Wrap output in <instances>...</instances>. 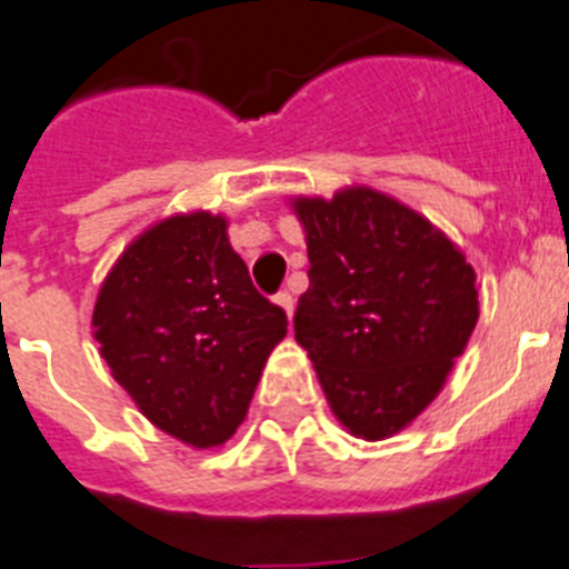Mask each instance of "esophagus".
<instances>
[{
  "mask_svg": "<svg viewBox=\"0 0 569 569\" xmlns=\"http://www.w3.org/2000/svg\"><path fill=\"white\" fill-rule=\"evenodd\" d=\"M274 303H277V307H280V309H283L286 318L292 321V315H295V298H292V295H289V292H280V295H277V298H274Z\"/></svg>",
  "mask_w": 569,
  "mask_h": 569,
  "instance_id": "1",
  "label": "esophagus"
}]
</instances>
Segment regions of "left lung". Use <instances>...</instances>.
<instances>
[{
  "label": "left lung",
  "instance_id": "8db88e82",
  "mask_svg": "<svg viewBox=\"0 0 569 569\" xmlns=\"http://www.w3.org/2000/svg\"><path fill=\"white\" fill-rule=\"evenodd\" d=\"M289 202L309 251L295 338L338 422L370 442L393 437L437 399L475 332V269L422 213L381 190L352 184Z\"/></svg>",
  "mask_w": 569,
  "mask_h": 569
}]
</instances>
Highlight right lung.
<instances>
[{
  "label": "right lung",
  "instance_id": "add662e5",
  "mask_svg": "<svg viewBox=\"0 0 569 569\" xmlns=\"http://www.w3.org/2000/svg\"><path fill=\"white\" fill-rule=\"evenodd\" d=\"M92 336L112 379L159 431L190 448L233 437L271 350L283 309L251 283L222 213L159 219L100 283Z\"/></svg>",
  "mask_w": 569,
  "mask_h": 569
}]
</instances>
